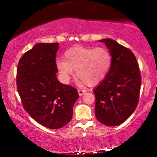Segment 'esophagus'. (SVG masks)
<instances>
[{
  "instance_id": "obj_1",
  "label": "esophagus",
  "mask_w": 157,
  "mask_h": 157,
  "mask_svg": "<svg viewBox=\"0 0 157 157\" xmlns=\"http://www.w3.org/2000/svg\"><path fill=\"white\" fill-rule=\"evenodd\" d=\"M78 92L79 95L82 96V95H83V94H84L85 93H86V90H84V89H78Z\"/></svg>"
}]
</instances>
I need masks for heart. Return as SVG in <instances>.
Instances as JSON below:
<instances>
[{"mask_svg": "<svg viewBox=\"0 0 157 157\" xmlns=\"http://www.w3.org/2000/svg\"><path fill=\"white\" fill-rule=\"evenodd\" d=\"M64 60H58L56 67L61 78L68 82L76 70V76L88 86L98 84L108 75L113 62L111 51L106 47L76 46L64 53Z\"/></svg>", "mask_w": 157, "mask_h": 157, "instance_id": "b5f03b06", "label": "heart"}]
</instances>
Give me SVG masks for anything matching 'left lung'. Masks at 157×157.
<instances>
[{
	"label": "left lung",
	"mask_w": 157,
	"mask_h": 157,
	"mask_svg": "<svg viewBox=\"0 0 157 157\" xmlns=\"http://www.w3.org/2000/svg\"><path fill=\"white\" fill-rule=\"evenodd\" d=\"M111 51L113 62L109 74L94 89L95 116L106 126H118L132 114L139 103L141 76L132 51L110 38L100 40Z\"/></svg>",
	"instance_id": "1"
}]
</instances>
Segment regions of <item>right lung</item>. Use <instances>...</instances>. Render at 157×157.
I'll use <instances>...</instances> for the list:
<instances>
[{"label": "right lung", "mask_w": 157, "mask_h": 157, "mask_svg": "<svg viewBox=\"0 0 157 157\" xmlns=\"http://www.w3.org/2000/svg\"><path fill=\"white\" fill-rule=\"evenodd\" d=\"M59 43L38 44L19 60L16 85L23 106L45 127L57 129L72 119L78 98L76 89L56 78V56Z\"/></svg>", "instance_id": "right-lung-1"}]
</instances>
